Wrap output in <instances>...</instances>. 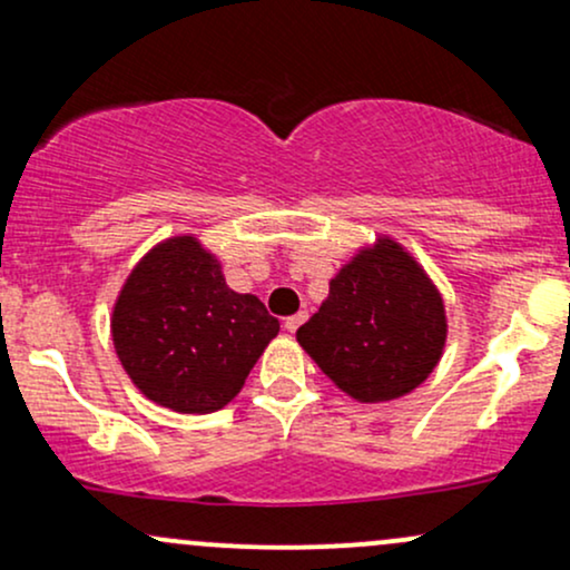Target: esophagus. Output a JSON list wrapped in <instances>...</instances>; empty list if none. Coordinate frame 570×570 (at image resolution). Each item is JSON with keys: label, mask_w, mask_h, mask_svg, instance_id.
Returning a JSON list of instances; mask_svg holds the SVG:
<instances>
[{"label": "esophagus", "mask_w": 570, "mask_h": 570, "mask_svg": "<svg viewBox=\"0 0 570 570\" xmlns=\"http://www.w3.org/2000/svg\"><path fill=\"white\" fill-rule=\"evenodd\" d=\"M305 318H307V313H294V316L284 318V330H286V332H292V335H294V332H297L299 326L305 324Z\"/></svg>", "instance_id": "1"}]
</instances>
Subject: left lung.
Segmentation results:
<instances>
[{
    "mask_svg": "<svg viewBox=\"0 0 570 570\" xmlns=\"http://www.w3.org/2000/svg\"><path fill=\"white\" fill-rule=\"evenodd\" d=\"M444 337L440 292L389 238L358 252L297 330L324 375L358 402H389L417 389L440 362Z\"/></svg>",
    "mask_w": 570,
    "mask_h": 570,
    "instance_id": "left-lung-1",
    "label": "left lung"
}]
</instances>
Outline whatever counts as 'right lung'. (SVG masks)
<instances>
[{
    "label": "right lung",
    "mask_w": 570,
    "mask_h": 570,
    "mask_svg": "<svg viewBox=\"0 0 570 570\" xmlns=\"http://www.w3.org/2000/svg\"><path fill=\"white\" fill-rule=\"evenodd\" d=\"M276 335L278 318L254 294L233 292L189 235L155 246L134 267L112 313L130 381L187 415L225 407Z\"/></svg>",
    "instance_id": "add662e5"
}]
</instances>
